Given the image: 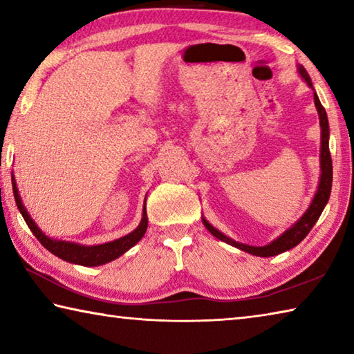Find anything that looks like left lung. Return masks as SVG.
<instances>
[{"mask_svg": "<svg viewBox=\"0 0 354 354\" xmlns=\"http://www.w3.org/2000/svg\"><path fill=\"white\" fill-rule=\"evenodd\" d=\"M298 73L301 75V77L309 87H313V82H310V77L308 75V71L304 70L303 65L298 67ZM314 88V87H313ZM314 103L317 107V112H319V118H320V128H322V147H320V183H319V189H317L313 203L308 207V211L303 214V217L299 218L295 225H292L289 230L284 231L278 239H274L273 242L268 245H263V247H251V245H245L241 242H236L225 236L223 232H220L217 227H214L206 218H203V223L207 227V231L211 232L214 237L220 239L226 243L232 245L242 251H247L250 254L254 256H261V257H270V256H277L284 253V251L290 250L293 247L303 241L304 237L309 234V231L313 230V226L317 223V220L325 209L326 203L329 200V195H331V185H333V160H331V154H329V124H328V117H326V111L325 107L322 106L319 97L314 92Z\"/></svg>", "mask_w": 354, "mask_h": 354, "instance_id": "1", "label": "left lung"}]
</instances>
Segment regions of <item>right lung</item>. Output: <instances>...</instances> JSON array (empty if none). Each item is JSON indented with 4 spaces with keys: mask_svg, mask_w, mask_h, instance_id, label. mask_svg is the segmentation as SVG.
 Returning <instances> with one entry per match:
<instances>
[{
    "mask_svg": "<svg viewBox=\"0 0 354 354\" xmlns=\"http://www.w3.org/2000/svg\"><path fill=\"white\" fill-rule=\"evenodd\" d=\"M12 189H14V196H15V203L19 211L21 212L23 218H25L26 225L29 226V230L32 231V234L37 237V241L44 245V247L51 251L53 254H56L61 259L71 262V263H77V266H84V267H97V266H103V263L111 262L117 257L122 256L123 253H127L129 248H133L134 245L140 241V239L145 236L147 227H148V217H147V209L143 206V214H142V220L139 226L136 227L133 232L117 239V241L107 242V243H101V245H80L75 242H65V241H56V239H51L45 236L41 232L40 227L35 225V221L31 218V215L28 214L26 207L23 206V201L19 195V189H17V183L15 178L12 175Z\"/></svg>",
    "mask_w": 354,
    "mask_h": 354,
    "instance_id": "right-lung-1",
    "label": "right lung"
}]
</instances>
